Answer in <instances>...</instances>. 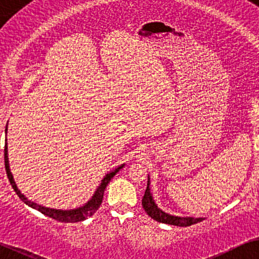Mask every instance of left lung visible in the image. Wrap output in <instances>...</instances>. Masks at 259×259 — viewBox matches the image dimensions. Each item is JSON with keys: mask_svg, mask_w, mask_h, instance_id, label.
Wrapping results in <instances>:
<instances>
[{"mask_svg": "<svg viewBox=\"0 0 259 259\" xmlns=\"http://www.w3.org/2000/svg\"><path fill=\"white\" fill-rule=\"evenodd\" d=\"M150 180H149V175H148V184H147V189L144 192L143 199H142V206L144 208V211L147 212V214L153 218L154 220H156L158 223H163V224H168V225H175V226H180V227H186V226H191L193 224L200 223L204 220V218H193V217H177V215H171L168 214L157 207V205L155 204L153 195L150 193Z\"/></svg>", "mask_w": 259, "mask_h": 259, "instance_id": "1", "label": "left lung"}]
</instances>
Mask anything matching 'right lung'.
I'll return each instance as SVG.
<instances>
[{
	"label": "right lung",
	"instance_id": "right-lung-1",
	"mask_svg": "<svg viewBox=\"0 0 259 259\" xmlns=\"http://www.w3.org/2000/svg\"><path fill=\"white\" fill-rule=\"evenodd\" d=\"M7 126H8V125H7ZM7 126H6V134H7ZM5 165H6L7 177H8V179H9L10 185H12L14 191H15L16 194L20 196V199H21L26 205H28L29 207H32L34 209H36V211L41 212L45 215L50 217V218H52V219L58 220V222H61V223H77V222H82V220L88 219L89 217L94 215L96 211H97V209L101 207L106 186H108L110 180H111V179L115 177L117 173H118L119 169H122V168L124 167V163L120 164L119 167L116 168L115 170H112L111 173L105 175L104 179H103L102 182H101V185L98 186L97 191L95 192L94 196H92L91 200H89V201L86 202L84 206H81V207L75 208V209H68V211L45 207V206L35 204V202H33L32 200L27 199L26 196L19 191V188H17L15 181H14L13 174L10 173L9 161H8V148H7V137H6V143H5Z\"/></svg>",
	"mask_w": 259,
	"mask_h": 259
}]
</instances>
